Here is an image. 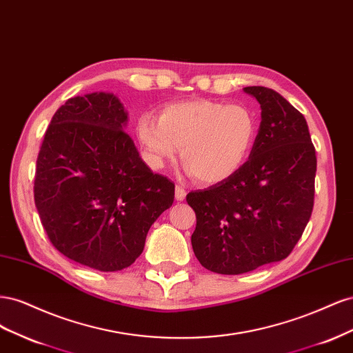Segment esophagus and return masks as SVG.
I'll return each mask as SVG.
<instances>
[{
  "mask_svg": "<svg viewBox=\"0 0 353 353\" xmlns=\"http://www.w3.org/2000/svg\"><path fill=\"white\" fill-rule=\"evenodd\" d=\"M185 196H187V191H185L183 187L176 185V187H175V199H176L178 201H184V200H185Z\"/></svg>",
  "mask_w": 353,
  "mask_h": 353,
  "instance_id": "1",
  "label": "esophagus"
}]
</instances>
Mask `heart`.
Listing matches in <instances>:
<instances>
[{"label":"heart","mask_w":353,"mask_h":353,"mask_svg":"<svg viewBox=\"0 0 353 353\" xmlns=\"http://www.w3.org/2000/svg\"><path fill=\"white\" fill-rule=\"evenodd\" d=\"M137 137L152 168L172 162L181 147L187 174L213 185L236 175L248 160L256 122L244 105L191 100L165 105L159 119L140 116Z\"/></svg>","instance_id":"b5f03b06"}]
</instances>
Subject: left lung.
<instances>
[{
    "instance_id": "left-lung-1",
    "label": "left lung",
    "mask_w": 353,
    "mask_h": 353,
    "mask_svg": "<svg viewBox=\"0 0 353 353\" xmlns=\"http://www.w3.org/2000/svg\"><path fill=\"white\" fill-rule=\"evenodd\" d=\"M244 91L262 110L249 160L230 179L187 194L196 258L225 275L285 259L314 209L316 156L303 114L271 88Z\"/></svg>"
}]
</instances>
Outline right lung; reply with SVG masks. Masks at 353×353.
<instances>
[{
	"instance_id": "1",
	"label": "right lung",
	"mask_w": 353,
	"mask_h": 353,
	"mask_svg": "<svg viewBox=\"0 0 353 353\" xmlns=\"http://www.w3.org/2000/svg\"><path fill=\"white\" fill-rule=\"evenodd\" d=\"M126 122L110 92L69 99L52 116L37 159L35 206L51 244L104 272L135 262L175 196L172 181L143 162Z\"/></svg>"
}]
</instances>
